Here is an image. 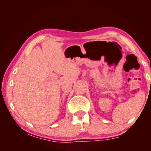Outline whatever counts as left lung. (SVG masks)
<instances>
[{"instance_id": "left-lung-1", "label": "left lung", "mask_w": 151, "mask_h": 151, "mask_svg": "<svg viewBox=\"0 0 151 151\" xmlns=\"http://www.w3.org/2000/svg\"><path fill=\"white\" fill-rule=\"evenodd\" d=\"M150 85H151V81H150Z\"/></svg>"}]
</instances>
